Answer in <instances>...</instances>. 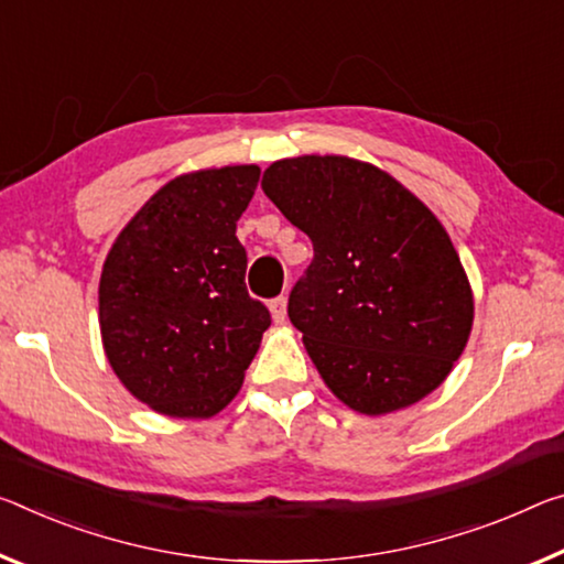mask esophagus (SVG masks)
<instances>
[{
  "label": "esophagus",
  "instance_id": "esophagus-1",
  "mask_svg": "<svg viewBox=\"0 0 564 564\" xmlns=\"http://www.w3.org/2000/svg\"><path fill=\"white\" fill-rule=\"evenodd\" d=\"M268 308H271V316H273L275 324H283L285 316H289V301H285V296L273 299L271 306H268Z\"/></svg>",
  "mask_w": 564,
  "mask_h": 564
}]
</instances>
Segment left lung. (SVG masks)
<instances>
[{"label":"left lung","mask_w":564,"mask_h":564,"mask_svg":"<svg viewBox=\"0 0 564 564\" xmlns=\"http://www.w3.org/2000/svg\"><path fill=\"white\" fill-rule=\"evenodd\" d=\"M263 193L314 243L289 318L326 387L381 416L440 387L469 341L475 293L444 226L364 160H275Z\"/></svg>","instance_id":"8db88e82"}]
</instances>
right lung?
Masks as SVG:
<instances>
[{
  "instance_id": "obj_1",
  "label": "right lung",
  "mask_w": 564,
  "mask_h": 564,
  "mask_svg": "<svg viewBox=\"0 0 564 564\" xmlns=\"http://www.w3.org/2000/svg\"><path fill=\"white\" fill-rule=\"evenodd\" d=\"M258 165L165 183L115 238L100 275V334L122 387L158 414L210 419L240 391L271 314L246 289L238 218Z\"/></svg>"
}]
</instances>
